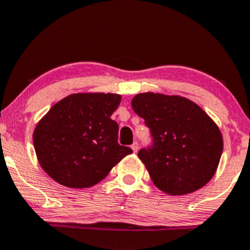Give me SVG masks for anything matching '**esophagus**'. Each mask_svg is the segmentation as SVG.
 <instances>
[{
  "instance_id": "34e87169",
  "label": "esophagus",
  "mask_w": 250,
  "mask_h": 250,
  "mask_svg": "<svg viewBox=\"0 0 250 250\" xmlns=\"http://www.w3.org/2000/svg\"><path fill=\"white\" fill-rule=\"evenodd\" d=\"M130 148L133 149V151H134V153H137V151H138V149H139L138 142H134V143H133L132 146H130Z\"/></svg>"
}]
</instances>
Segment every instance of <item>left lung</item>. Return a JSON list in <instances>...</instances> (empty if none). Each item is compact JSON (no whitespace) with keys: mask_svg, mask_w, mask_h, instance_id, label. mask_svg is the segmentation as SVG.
I'll list each match as a JSON object with an SVG mask.
<instances>
[{"mask_svg":"<svg viewBox=\"0 0 250 250\" xmlns=\"http://www.w3.org/2000/svg\"><path fill=\"white\" fill-rule=\"evenodd\" d=\"M132 108L150 129L151 146L138 157L159 190L185 195L211 180L223 139L201 107L185 97L146 92L133 97Z\"/></svg>","mask_w":250,"mask_h":250,"instance_id":"8db88e82","label":"left lung"}]
</instances>
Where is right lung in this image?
I'll use <instances>...</instances> for the list:
<instances>
[{"label":"right lung","mask_w":250,"mask_h":250,"mask_svg":"<svg viewBox=\"0 0 250 250\" xmlns=\"http://www.w3.org/2000/svg\"><path fill=\"white\" fill-rule=\"evenodd\" d=\"M120 102L117 93H74L49 109L33 143L51 179L67 188H91L132 153L118 144V125L111 118Z\"/></svg>","instance_id":"add662e5"}]
</instances>
